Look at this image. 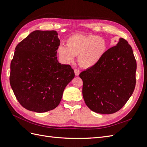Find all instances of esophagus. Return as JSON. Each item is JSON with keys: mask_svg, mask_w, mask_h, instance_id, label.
Here are the masks:
<instances>
[{"mask_svg": "<svg viewBox=\"0 0 147 147\" xmlns=\"http://www.w3.org/2000/svg\"><path fill=\"white\" fill-rule=\"evenodd\" d=\"M74 71L75 75L76 76H79V73H80V71H79V69H77V68H75V69H74Z\"/></svg>", "mask_w": 147, "mask_h": 147, "instance_id": "1", "label": "esophagus"}]
</instances>
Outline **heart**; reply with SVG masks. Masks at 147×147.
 <instances>
[{
  "label": "heart",
  "instance_id": "b5f03b06",
  "mask_svg": "<svg viewBox=\"0 0 147 147\" xmlns=\"http://www.w3.org/2000/svg\"><path fill=\"white\" fill-rule=\"evenodd\" d=\"M104 38L92 35L75 34L66 40V46L60 45L57 53L65 63H70L78 55V62L82 67L90 68L97 65L107 51Z\"/></svg>",
  "mask_w": 147,
  "mask_h": 147
}]
</instances>
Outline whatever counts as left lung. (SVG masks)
Instances as JSON below:
<instances>
[{"label":"left lung","mask_w":147,"mask_h":147,"mask_svg":"<svg viewBox=\"0 0 147 147\" xmlns=\"http://www.w3.org/2000/svg\"><path fill=\"white\" fill-rule=\"evenodd\" d=\"M136 69L131 46L120 38L97 65L79 74L83 81V98L88 107L102 114L119 111L134 90Z\"/></svg>","instance_id":"obj_1"}]
</instances>
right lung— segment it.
<instances>
[{"mask_svg":"<svg viewBox=\"0 0 147 147\" xmlns=\"http://www.w3.org/2000/svg\"><path fill=\"white\" fill-rule=\"evenodd\" d=\"M60 41L57 31L35 30L16 47L10 82L18 101L27 110L42 113L54 109L74 78L71 66L57 60Z\"/></svg>","mask_w":147,"mask_h":147,"instance_id":"obj_1","label":"right lung"}]
</instances>
